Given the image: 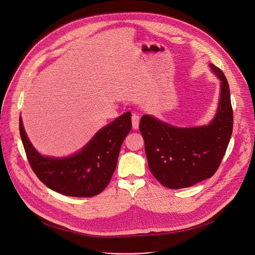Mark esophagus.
<instances>
[{"label":"esophagus","instance_id":"1","mask_svg":"<svg viewBox=\"0 0 255 255\" xmlns=\"http://www.w3.org/2000/svg\"><path fill=\"white\" fill-rule=\"evenodd\" d=\"M139 121H140V116L139 114L137 113H134L132 115V127L133 129H138V126H139Z\"/></svg>","mask_w":255,"mask_h":255}]
</instances>
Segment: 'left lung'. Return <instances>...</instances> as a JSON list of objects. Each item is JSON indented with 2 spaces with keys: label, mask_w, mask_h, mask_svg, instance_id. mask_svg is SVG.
<instances>
[{
  "label": "left lung",
  "mask_w": 255,
  "mask_h": 255,
  "mask_svg": "<svg viewBox=\"0 0 255 255\" xmlns=\"http://www.w3.org/2000/svg\"><path fill=\"white\" fill-rule=\"evenodd\" d=\"M221 82L220 102L209 125L179 128L151 115L141 118L139 129L153 176L168 189H184L211 177L220 166L231 138L233 110L223 71L210 64Z\"/></svg>",
  "instance_id": "left-lung-1"
}]
</instances>
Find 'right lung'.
I'll return each mask as SVG.
<instances>
[{"mask_svg":"<svg viewBox=\"0 0 255 255\" xmlns=\"http://www.w3.org/2000/svg\"><path fill=\"white\" fill-rule=\"evenodd\" d=\"M20 135L34 173L49 189L64 196L90 198L102 193L116 169L121 145L131 131L127 112L102 128L86 146L64 158L42 156L29 141L20 116Z\"/></svg>","mask_w":255,"mask_h":255,"instance_id":"obj_1","label":"right lung"}]
</instances>
